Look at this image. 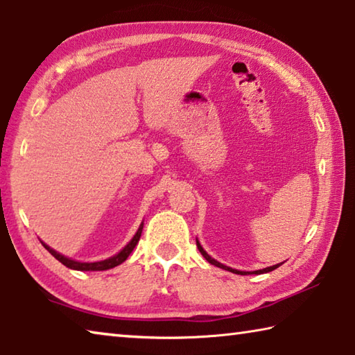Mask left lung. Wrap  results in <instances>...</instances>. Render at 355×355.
I'll return each instance as SVG.
<instances>
[{
  "label": "left lung",
  "instance_id": "1",
  "mask_svg": "<svg viewBox=\"0 0 355 355\" xmlns=\"http://www.w3.org/2000/svg\"><path fill=\"white\" fill-rule=\"evenodd\" d=\"M196 246H198V250H200V252L204 256V259L207 260L209 263H212V265H215V266H218V268H223V270H227V271H231V272H235V275H241V276H246V275H250V272H252V275H262V272H270V271H272V270H276V268H279V266H281V263H277V265H272V266H268V268H263V270H257V271H239V270H234V268H231V266H226V265H223V263H220V262H216L215 259H212L209 256V254L202 250V246H201V243L200 241L196 240Z\"/></svg>",
  "mask_w": 355,
  "mask_h": 355
}]
</instances>
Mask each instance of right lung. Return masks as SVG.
<instances>
[{"instance_id": "1", "label": "right lung", "mask_w": 355, "mask_h": 355, "mask_svg": "<svg viewBox=\"0 0 355 355\" xmlns=\"http://www.w3.org/2000/svg\"><path fill=\"white\" fill-rule=\"evenodd\" d=\"M141 229H143V223L139 227V231L135 232V235L132 237V240L129 241V243L123 248V250L115 254L114 257H109L105 260H101V262H78V260H73V259H68L65 256H62V254H59L58 251H54L53 248H49L48 245H45L42 241V245L45 246V250L51 254V256H54L55 259L59 260V262L62 265H65L67 268H71V270H78V271H104V270H110L114 268V266H118L120 263H123L124 260H126L129 257V254L134 251L135 245L139 243V240L141 237Z\"/></svg>"}]
</instances>
